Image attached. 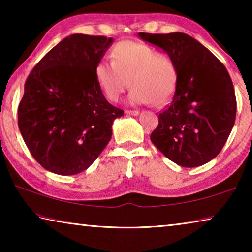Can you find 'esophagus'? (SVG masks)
I'll list each match as a JSON object with an SVG mask.
<instances>
[{"instance_id": "obj_1", "label": "esophagus", "mask_w": 252, "mask_h": 252, "mask_svg": "<svg viewBox=\"0 0 252 252\" xmlns=\"http://www.w3.org/2000/svg\"><path fill=\"white\" fill-rule=\"evenodd\" d=\"M126 113L130 114V116H139V114H140L139 111H131V110H126Z\"/></svg>"}]
</instances>
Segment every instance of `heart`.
<instances>
[{"label": "heart", "mask_w": 252, "mask_h": 252, "mask_svg": "<svg viewBox=\"0 0 252 252\" xmlns=\"http://www.w3.org/2000/svg\"><path fill=\"white\" fill-rule=\"evenodd\" d=\"M111 55L113 61L102 60L95 66L96 79L111 101L119 100L129 81L131 103L162 105L171 99L178 72L170 55L132 41L118 43Z\"/></svg>", "instance_id": "heart-1"}]
</instances>
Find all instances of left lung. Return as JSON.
<instances>
[{"mask_svg": "<svg viewBox=\"0 0 252 252\" xmlns=\"http://www.w3.org/2000/svg\"><path fill=\"white\" fill-rule=\"evenodd\" d=\"M138 35L170 55L178 72L176 91L159 114L152 143L181 167L206 164L219 155L236 120L237 101L227 69L186 33Z\"/></svg>", "mask_w": 252, "mask_h": 252, "instance_id": "obj_1", "label": "left lung"}]
</instances>
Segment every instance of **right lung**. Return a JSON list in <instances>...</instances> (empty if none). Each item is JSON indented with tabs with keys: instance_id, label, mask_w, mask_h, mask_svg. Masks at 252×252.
I'll return each instance as SVG.
<instances>
[{
	"instance_id": "right-lung-1",
	"label": "right lung",
	"mask_w": 252,
	"mask_h": 252,
	"mask_svg": "<svg viewBox=\"0 0 252 252\" xmlns=\"http://www.w3.org/2000/svg\"><path fill=\"white\" fill-rule=\"evenodd\" d=\"M112 37L71 34L34 66L18 110L19 129L30 152L60 176L87 170L112 136L123 111L110 104L95 66Z\"/></svg>"
}]
</instances>
